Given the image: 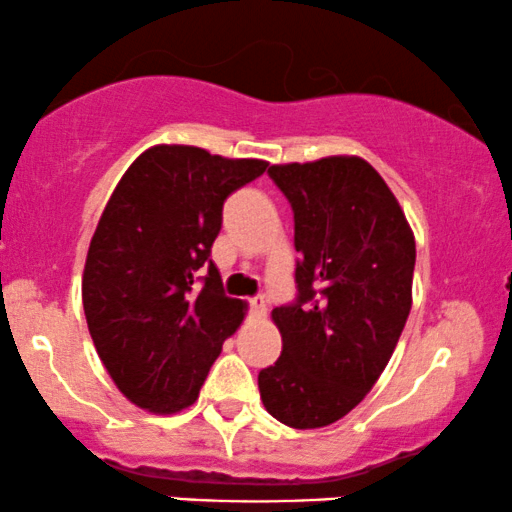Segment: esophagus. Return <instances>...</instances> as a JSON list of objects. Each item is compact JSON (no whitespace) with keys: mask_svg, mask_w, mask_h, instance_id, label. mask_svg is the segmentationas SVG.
<instances>
[{"mask_svg":"<svg viewBox=\"0 0 512 512\" xmlns=\"http://www.w3.org/2000/svg\"><path fill=\"white\" fill-rule=\"evenodd\" d=\"M248 304H250V309H252V312H255V314H264V312H267V300H264V295H255V297H250V300H248Z\"/></svg>","mask_w":512,"mask_h":512,"instance_id":"1","label":"esophagus"}]
</instances>
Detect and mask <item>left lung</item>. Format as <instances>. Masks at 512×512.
Listing matches in <instances>:
<instances>
[{
	"label": "left lung",
	"instance_id": "1",
	"mask_svg": "<svg viewBox=\"0 0 512 512\" xmlns=\"http://www.w3.org/2000/svg\"><path fill=\"white\" fill-rule=\"evenodd\" d=\"M295 217L297 297L271 312L283 349L264 409L295 430L347 416L385 371L411 312L416 241L385 179L357 155L271 165Z\"/></svg>",
	"mask_w": 512,
	"mask_h": 512
}]
</instances>
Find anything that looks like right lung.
<instances>
[{"mask_svg":"<svg viewBox=\"0 0 512 512\" xmlns=\"http://www.w3.org/2000/svg\"><path fill=\"white\" fill-rule=\"evenodd\" d=\"M267 165L160 144L129 165L106 203L82 304L103 366L139 409L165 416L191 406L241 326L245 302L224 295L210 250L224 200Z\"/></svg>","mask_w":512,"mask_h":512,"instance_id":"add662e5","label":"right lung"}]
</instances>
